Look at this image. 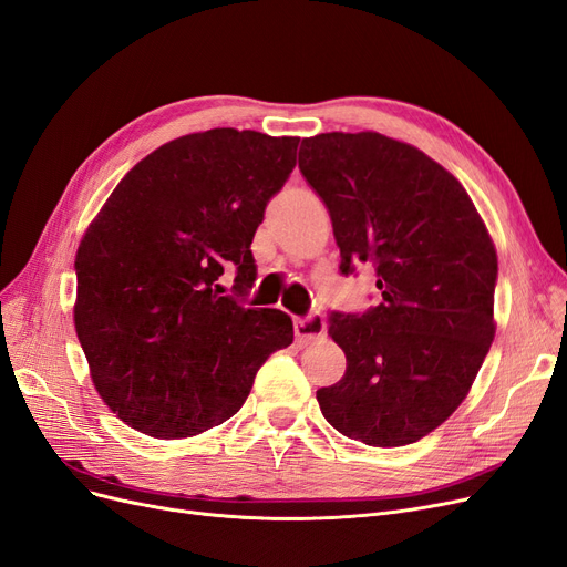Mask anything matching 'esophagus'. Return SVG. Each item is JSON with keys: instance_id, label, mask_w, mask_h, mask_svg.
<instances>
[{"instance_id": "34e87169", "label": "esophagus", "mask_w": 567, "mask_h": 567, "mask_svg": "<svg viewBox=\"0 0 567 567\" xmlns=\"http://www.w3.org/2000/svg\"><path fill=\"white\" fill-rule=\"evenodd\" d=\"M327 331V322L324 317L319 312H310L308 317H299L293 319V333H297L299 342H312L319 340Z\"/></svg>"}]
</instances>
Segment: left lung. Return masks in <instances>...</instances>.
I'll return each instance as SVG.
<instances>
[{"mask_svg": "<svg viewBox=\"0 0 567 567\" xmlns=\"http://www.w3.org/2000/svg\"><path fill=\"white\" fill-rule=\"evenodd\" d=\"M299 168L329 208L340 274L371 264L382 293L361 315H331L348 368L317 389L319 408L365 445H410L450 420L494 342V240L463 185L410 143L317 134Z\"/></svg>", "mask_w": 567, "mask_h": 567, "instance_id": "obj_1", "label": "left lung"}]
</instances>
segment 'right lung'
Returning a JSON list of instances; mask_svg holds the SVG:
<instances>
[{
	"mask_svg": "<svg viewBox=\"0 0 567 567\" xmlns=\"http://www.w3.org/2000/svg\"><path fill=\"white\" fill-rule=\"evenodd\" d=\"M297 136L217 127L174 138L111 192L76 252L73 324L94 389L153 437L227 422L261 363L293 340L289 315L223 297L257 278L252 238L297 166Z\"/></svg>",
	"mask_w": 567,
	"mask_h": 567,
	"instance_id": "right-lung-1",
	"label": "right lung"
}]
</instances>
